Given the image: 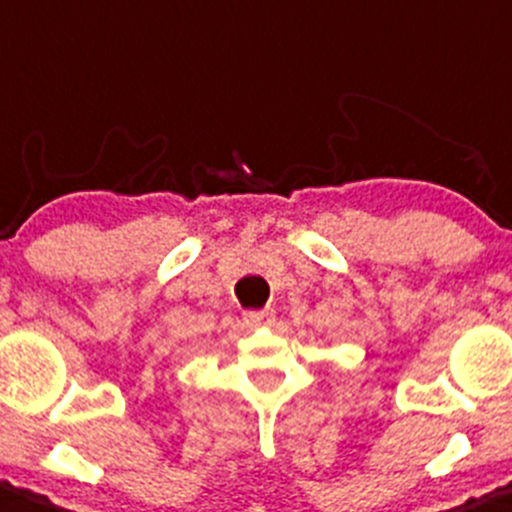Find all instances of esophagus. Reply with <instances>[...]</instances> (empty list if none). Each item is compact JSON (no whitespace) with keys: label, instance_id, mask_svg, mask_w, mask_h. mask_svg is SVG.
Instances as JSON below:
<instances>
[{"label":"esophagus","instance_id":"obj_1","mask_svg":"<svg viewBox=\"0 0 512 512\" xmlns=\"http://www.w3.org/2000/svg\"><path fill=\"white\" fill-rule=\"evenodd\" d=\"M244 318H246V323H251V325H271L273 318H276V313H273V308L246 310Z\"/></svg>","mask_w":512,"mask_h":512}]
</instances>
